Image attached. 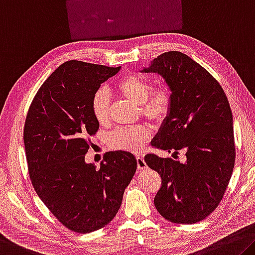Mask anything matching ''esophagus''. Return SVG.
Segmentation results:
<instances>
[{
  "label": "esophagus",
  "mask_w": 255,
  "mask_h": 255,
  "mask_svg": "<svg viewBox=\"0 0 255 255\" xmlns=\"http://www.w3.org/2000/svg\"><path fill=\"white\" fill-rule=\"evenodd\" d=\"M136 161H137V169H138V170H143V169L147 168V164L145 162L143 156H137Z\"/></svg>",
  "instance_id": "34e87169"
}]
</instances>
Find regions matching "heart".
Returning <instances> with one entry per match:
<instances>
[{
  "label": "heart",
  "instance_id": "b5f03b06",
  "mask_svg": "<svg viewBox=\"0 0 255 255\" xmlns=\"http://www.w3.org/2000/svg\"><path fill=\"white\" fill-rule=\"evenodd\" d=\"M116 92L139 104L146 118L155 123H162L170 115L172 94L170 88L160 86L153 88L151 79L139 74H129L121 78L115 86ZM91 110L94 119L101 125L110 120V95L106 90L96 91L92 96ZM151 137L147 126L119 127L109 135L111 148L128 152H138Z\"/></svg>",
  "mask_w": 255,
  "mask_h": 255
}]
</instances>
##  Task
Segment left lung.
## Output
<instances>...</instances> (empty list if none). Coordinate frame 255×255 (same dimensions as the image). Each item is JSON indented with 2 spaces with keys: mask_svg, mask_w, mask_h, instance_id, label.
<instances>
[{
  "mask_svg": "<svg viewBox=\"0 0 255 255\" xmlns=\"http://www.w3.org/2000/svg\"><path fill=\"white\" fill-rule=\"evenodd\" d=\"M142 72H156L172 94V108L152 145L178 154H147L149 168L159 172L161 187L154 205L164 219L195 224L218 208L235 165L233 115L217 79L193 59L178 51L165 52Z\"/></svg>",
  "mask_w": 255,
  "mask_h": 255,
  "instance_id": "left-lung-1",
  "label": "left lung"
}]
</instances>
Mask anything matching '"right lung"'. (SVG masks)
I'll return each mask as SVG.
<instances>
[{"label": "right lung", "mask_w": 255, "mask_h": 255, "mask_svg": "<svg viewBox=\"0 0 255 255\" xmlns=\"http://www.w3.org/2000/svg\"><path fill=\"white\" fill-rule=\"evenodd\" d=\"M113 68L67 61L43 83L28 110L23 143L33 187L56 219L76 233L103 228L120 209L135 175V156L107 152L100 169L85 162L99 129L91 101Z\"/></svg>", "instance_id": "add662e5"}]
</instances>
